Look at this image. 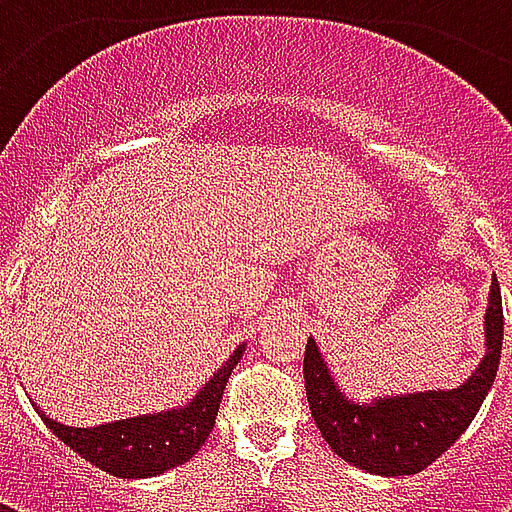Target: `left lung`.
Returning a JSON list of instances; mask_svg holds the SVG:
<instances>
[{"mask_svg": "<svg viewBox=\"0 0 512 512\" xmlns=\"http://www.w3.org/2000/svg\"><path fill=\"white\" fill-rule=\"evenodd\" d=\"M502 293L499 282H491L488 312H485V359L472 378L450 392H417V395L384 397L359 406L334 386L323 365L315 340H307L304 351V389L312 417L323 439L343 461L365 472L397 477L417 474L455 444L472 425L494 384L502 354Z\"/></svg>", "mask_w": 512, "mask_h": 512, "instance_id": "obj_1", "label": "left lung"}]
</instances>
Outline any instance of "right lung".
<instances>
[{"label":"right lung","instance_id":"right-lung-1","mask_svg":"<svg viewBox=\"0 0 512 512\" xmlns=\"http://www.w3.org/2000/svg\"><path fill=\"white\" fill-rule=\"evenodd\" d=\"M241 351L244 348H235V354L183 408L109 422L101 428H68L57 419L46 417L38 406L35 411L54 430L57 439L65 441L73 452H79L84 461L95 463L98 469L115 477H153L186 463L205 444L216 425L224 386L241 359Z\"/></svg>","mask_w":512,"mask_h":512}]
</instances>
